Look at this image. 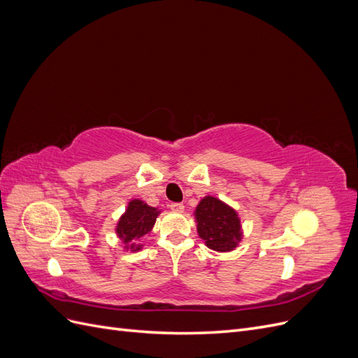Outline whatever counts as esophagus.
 <instances>
[{"mask_svg": "<svg viewBox=\"0 0 358 358\" xmlns=\"http://www.w3.org/2000/svg\"><path fill=\"white\" fill-rule=\"evenodd\" d=\"M170 209L173 212H183V204L182 203H171L170 204Z\"/></svg>", "mask_w": 358, "mask_h": 358, "instance_id": "34e87169", "label": "esophagus"}]
</instances>
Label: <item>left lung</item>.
I'll use <instances>...</instances> for the list:
<instances>
[{"label":"left lung","mask_w":358,"mask_h":358,"mask_svg":"<svg viewBox=\"0 0 358 358\" xmlns=\"http://www.w3.org/2000/svg\"><path fill=\"white\" fill-rule=\"evenodd\" d=\"M196 221L199 236L213 251H233L242 241L239 215L220 199L204 197L196 208Z\"/></svg>","instance_id":"obj_1"}]
</instances>
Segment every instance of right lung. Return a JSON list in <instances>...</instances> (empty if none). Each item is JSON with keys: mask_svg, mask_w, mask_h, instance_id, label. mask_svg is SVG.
Masks as SVG:
<instances>
[{"mask_svg": "<svg viewBox=\"0 0 358 358\" xmlns=\"http://www.w3.org/2000/svg\"><path fill=\"white\" fill-rule=\"evenodd\" d=\"M159 210L148 206L142 200H131L128 203L125 213L119 218L116 225V234L125 245V249L140 251L142 245H136L137 241L150 233L157 221Z\"/></svg>", "mask_w": 358, "mask_h": 358, "instance_id": "add662e5", "label": "right lung"}]
</instances>
